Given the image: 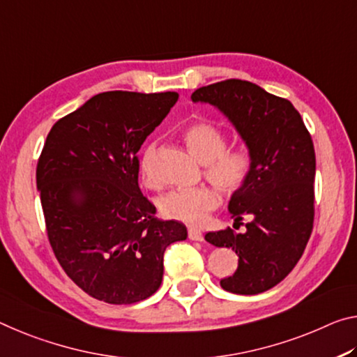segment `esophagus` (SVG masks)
<instances>
[{
  "mask_svg": "<svg viewBox=\"0 0 357 357\" xmlns=\"http://www.w3.org/2000/svg\"><path fill=\"white\" fill-rule=\"evenodd\" d=\"M188 238H190V241H202L204 234L199 229H196V227H190V229H188Z\"/></svg>",
  "mask_w": 357,
  "mask_h": 357,
  "instance_id": "34e87169",
  "label": "esophagus"
}]
</instances>
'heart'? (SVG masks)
I'll return each instance as SVG.
<instances>
[{"label":"heart","mask_w":357,"mask_h":357,"mask_svg":"<svg viewBox=\"0 0 357 357\" xmlns=\"http://www.w3.org/2000/svg\"><path fill=\"white\" fill-rule=\"evenodd\" d=\"M182 139L191 153L202 162L204 177L220 192L231 197L247 186L255 169V155L248 145H226V132L213 121L204 119L186 125L182 130ZM153 158L155 144H149L140 158V177L147 185L156 183ZM216 190L206 185L172 190L160 197L158 207L167 218L201 225L220 206Z\"/></svg>","instance_id":"heart-1"}]
</instances>
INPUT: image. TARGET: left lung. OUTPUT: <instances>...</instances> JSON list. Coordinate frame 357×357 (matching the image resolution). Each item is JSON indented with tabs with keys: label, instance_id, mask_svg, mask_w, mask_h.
Returning <instances> with one entry per match:
<instances>
[{
	"label": "left lung",
	"instance_id": "1",
	"mask_svg": "<svg viewBox=\"0 0 357 357\" xmlns=\"http://www.w3.org/2000/svg\"><path fill=\"white\" fill-rule=\"evenodd\" d=\"M191 99L229 116L255 155L250 182L229 202L236 225L251 220L247 232L227 227L207 232L206 241L238 256L236 272L221 280V288L234 294L264 293L293 271L312 236L317 169L312 136L288 99L248 80L201 86Z\"/></svg>",
	"mask_w": 357,
	"mask_h": 357
}]
</instances>
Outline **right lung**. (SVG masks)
I'll return each instance as SVG.
<instances>
[{
  "label": "right lung",
  "mask_w": 357,
  "mask_h": 357,
  "mask_svg": "<svg viewBox=\"0 0 357 357\" xmlns=\"http://www.w3.org/2000/svg\"><path fill=\"white\" fill-rule=\"evenodd\" d=\"M178 93L106 91L47 134L36 167L45 231L63 271L98 301L126 305L160 288L169 245L186 226L156 218L139 188L140 145Z\"/></svg>",
  "instance_id": "right-lung-1"
}]
</instances>
